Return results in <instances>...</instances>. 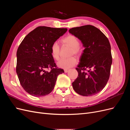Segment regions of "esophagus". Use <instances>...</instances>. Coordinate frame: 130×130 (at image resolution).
<instances>
[{
  "label": "esophagus",
  "instance_id": "34e87169",
  "mask_svg": "<svg viewBox=\"0 0 130 130\" xmlns=\"http://www.w3.org/2000/svg\"><path fill=\"white\" fill-rule=\"evenodd\" d=\"M64 72H65V73H67V72H68L69 69H64Z\"/></svg>",
  "mask_w": 130,
  "mask_h": 130
}]
</instances>
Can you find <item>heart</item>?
Returning a JSON list of instances; mask_svg holds the SVG:
<instances>
[{"label":"heart","mask_w":130,"mask_h":130,"mask_svg":"<svg viewBox=\"0 0 130 130\" xmlns=\"http://www.w3.org/2000/svg\"><path fill=\"white\" fill-rule=\"evenodd\" d=\"M63 44L67 45L71 47L70 49V55H79L82 52V48L80 45V42L78 39L73 35H69L61 40ZM60 45L57 42H54L50 46V53L52 56L55 60H58L60 58ZM77 62L76 58L72 56L68 58H62L58 61L57 66L60 68L63 69H68L76 65Z\"/></svg>","instance_id":"obj_1"}]
</instances>
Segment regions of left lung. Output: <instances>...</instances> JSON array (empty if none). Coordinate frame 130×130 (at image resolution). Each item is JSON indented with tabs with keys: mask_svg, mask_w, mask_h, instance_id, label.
<instances>
[{
	"mask_svg": "<svg viewBox=\"0 0 130 130\" xmlns=\"http://www.w3.org/2000/svg\"><path fill=\"white\" fill-rule=\"evenodd\" d=\"M69 32L85 47L76 69L78 76L73 83L77 93L92 96L103 90L108 81L112 57L107 37L91 25L73 27Z\"/></svg>",
	"mask_w": 130,
	"mask_h": 130,
	"instance_id": "1",
	"label": "left lung"
}]
</instances>
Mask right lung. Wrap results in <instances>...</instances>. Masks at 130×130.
<instances>
[{
  "label": "right lung",
  "mask_w": 130,
  "mask_h": 130,
  "mask_svg": "<svg viewBox=\"0 0 130 130\" xmlns=\"http://www.w3.org/2000/svg\"><path fill=\"white\" fill-rule=\"evenodd\" d=\"M67 31V28L38 26L27 34L19 45L16 72L22 87L30 95H48L53 90L58 75L64 72L55 63L50 46ZM46 69L50 71H46Z\"/></svg>",
  "instance_id": "1"
}]
</instances>
